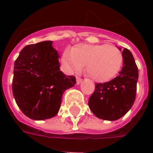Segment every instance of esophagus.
<instances>
[{"mask_svg": "<svg viewBox=\"0 0 153 153\" xmlns=\"http://www.w3.org/2000/svg\"><path fill=\"white\" fill-rule=\"evenodd\" d=\"M82 83V79L79 78V77H77L76 78V83L77 84H80V83Z\"/></svg>", "mask_w": 153, "mask_h": 153, "instance_id": "34e87169", "label": "esophagus"}]
</instances>
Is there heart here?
<instances>
[{"mask_svg": "<svg viewBox=\"0 0 153 153\" xmlns=\"http://www.w3.org/2000/svg\"><path fill=\"white\" fill-rule=\"evenodd\" d=\"M123 54L118 47L107 44H79L62 55V63L69 72L85 68L88 76L97 82H107L120 72Z\"/></svg>", "mask_w": 153, "mask_h": 153, "instance_id": "obj_1", "label": "heart"}]
</instances>
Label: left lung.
<instances>
[{
	"label": "left lung",
	"mask_w": 153,
	"mask_h": 153,
	"mask_svg": "<svg viewBox=\"0 0 153 153\" xmlns=\"http://www.w3.org/2000/svg\"><path fill=\"white\" fill-rule=\"evenodd\" d=\"M120 50V47H119ZM123 67L119 75L109 82L96 83L88 100V106L97 118L116 120L128 112L136 98L138 70L127 48L123 51Z\"/></svg>",
	"instance_id": "obj_1"
}]
</instances>
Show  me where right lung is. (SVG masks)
I'll return each instance as SVG.
<instances>
[{
	"instance_id": "add662e5",
	"label": "right lung",
	"mask_w": 153,
	"mask_h": 153,
	"mask_svg": "<svg viewBox=\"0 0 153 153\" xmlns=\"http://www.w3.org/2000/svg\"><path fill=\"white\" fill-rule=\"evenodd\" d=\"M75 83V77L60 70L59 54L52 41L26 46L15 61L13 95L19 108L32 120L54 117L64 92Z\"/></svg>"
}]
</instances>
